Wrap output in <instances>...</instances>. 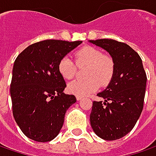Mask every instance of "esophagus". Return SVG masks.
<instances>
[{"instance_id":"1","label":"esophagus","mask_w":156,"mask_h":156,"mask_svg":"<svg viewBox=\"0 0 156 156\" xmlns=\"http://www.w3.org/2000/svg\"><path fill=\"white\" fill-rule=\"evenodd\" d=\"M82 99V97H79V96H76V100H81Z\"/></svg>"}]
</instances>
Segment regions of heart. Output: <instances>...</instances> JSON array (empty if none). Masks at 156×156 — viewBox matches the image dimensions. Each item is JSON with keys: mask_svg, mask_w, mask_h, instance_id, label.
<instances>
[{"mask_svg": "<svg viewBox=\"0 0 156 156\" xmlns=\"http://www.w3.org/2000/svg\"><path fill=\"white\" fill-rule=\"evenodd\" d=\"M75 58L78 65H88L86 77L87 80H75L67 84L66 90L70 94L79 97H85L95 92L100 86L106 85L111 81L115 64L113 59L103 54L100 50L86 46L76 51ZM58 72L63 78L69 80L74 76L76 72V65L68 56L63 57L58 65Z\"/></svg>", "mask_w": 156, "mask_h": 156, "instance_id": "1", "label": "heart"}]
</instances>
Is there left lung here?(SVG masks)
<instances>
[{
  "label": "left lung",
  "instance_id": "left-lung-1",
  "mask_svg": "<svg viewBox=\"0 0 156 156\" xmlns=\"http://www.w3.org/2000/svg\"><path fill=\"white\" fill-rule=\"evenodd\" d=\"M90 42L106 50L115 64L110 83L98 93L105 101H93L90 125L101 139H119L133 129L141 115L147 74L139 55L128 44L112 39L90 40Z\"/></svg>",
  "mask_w": 156,
  "mask_h": 156
}]
</instances>
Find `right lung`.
Masks as SVG:
<instances>
[{
  "label": "right lung",
  "instance_id": "add662e5",
  "mask_svg": "<svg viewBox=\"0 0 156 156\" xmlns=\"http://www.w3.org/2000/svg\"><path fill=\"white\" fill-rule=\"evenodd\" d=\"M82 42L45 40L28 46L16 58L10 84L12 112L29 139L48 142L60 132L66 112L76 98L63 92L66 84L58 65Z\"/></svg>",
  "mask_w": 156,
  "mask_h": 156
}]
</instances>
